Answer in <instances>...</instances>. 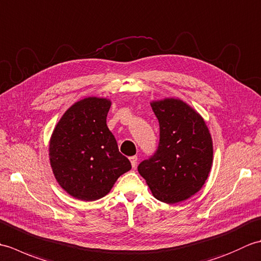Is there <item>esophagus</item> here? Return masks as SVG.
Returning <instances> with one entry per match:
<instances>
[{
    "mask_svg": "<svg viewBox=\"0 0 261 261\" xmlns=\"http://www.w3.org/2000/svg\"><path fill=\"white\" fill-rule=\"evenodd\" d=\"M130 162H131L132 168H135L136 166H137V163H138V157H137V156H132V157H130Z\"/></svg>",
    "mask_w": 261,
    "mask_h": 261,
    "instance_id": "obj_1",
    "label": "esophagus"
}]
</instances>
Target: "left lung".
Segmentation results:
<instances>
[{
  "label": "left lung",
  "instance_id": "8db88e82",
  "mask_svg": "<svg viewBox=\"0 0 261 261\" xmlns=\"http://www.w3.org/2000/svg\"><path fill=\"white\" fill-rule=\"evenodd\" d=\"M151 108L159 122V143L138 171L158 201H185L207 179L213 162L212 138L202 116L180 99L154 101Z\"/></svg>",
  "mask_w": 261,
  "mask_h": 261
}]
</instances>
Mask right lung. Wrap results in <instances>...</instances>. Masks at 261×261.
Masks as SVG:
<instances>
[{
    "label": "right lung",
    "mask_w": 261,
    "mask_h": 261,
    "mask_svg": "<svg viewBox=\"0 0 261 261\" xmlns=\"http://www.w3.org/2000/svg\"><path fill=\"white\" fill-rule=\"evenodd\" d=\"M111 102L87 97L66 111L53 132L49 157L59 185L82 201L107 195L131 163L107 125Z\"/></svg>",
    "instance_id": "right-lung-1"
}]
</instances>
